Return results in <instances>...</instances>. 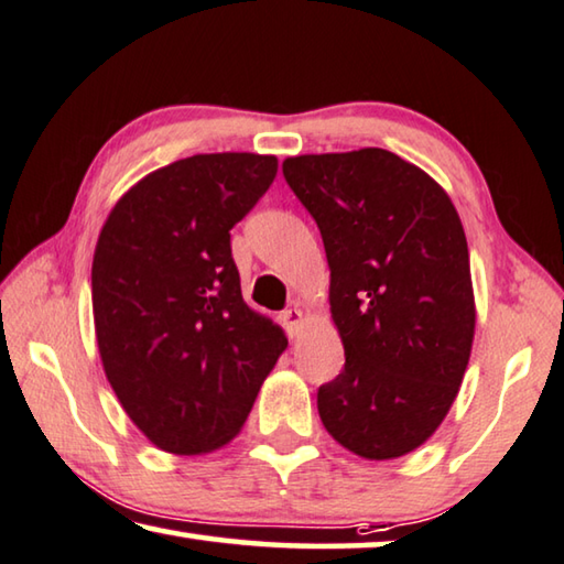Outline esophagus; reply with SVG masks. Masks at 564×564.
Instances as JSON below:
<instances>
[{
	"label": "esophagus",
	"instance_id": "obj_1",
	"mask_svg": "<svg viewBox=\"0 0 564 564\" xmlns=\"http://www.w3.org/2000/svg\"><path fill=\"white\" fill-rule=\"evenodd\" d=\"M280 319L284 324V332L290 334V339H300L302 337V332H304V314H302V310H297V307L284 310L280 314Z\"/></svg>",
	"mask_w": 564,
	"mask_h": 564
}]
</instances>
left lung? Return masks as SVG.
<instances>
[{
    "label": "left lung",
    "instance_id": "obj_1",
    "mask_svg": "<svg viewBox=\"0 0 564 564\" xmlns=\"http://www.w3.org/2000/svg\"><path fill=\"white\" fill-rule=\"evenodd\" d=\"M284 181L317 223L344 369L317 393L324 429L367 460L423 446L466 373L476 300L448 193L383 148L297 155Z\"/></svg>",
    "mask_w": 564,
    "mask_h": 564
}]
</instances>
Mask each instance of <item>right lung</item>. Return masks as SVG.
<instances>
[{
	"label": "right lung",
	"mask_w": 564,
	"mask_h": 564,
	"mask_svg": "<svg viewBox=\"0 0 564 564\" xmlns=\"http://www.w3.org/2000/svg\"><path fill=\"white\" fill-rule=\"evenodd\" d=\"M276 158L200 153L148 173L108 213L91 267L106 379L143 436L175 456L223 448L288 349L242 300L230 230Z\"/></svg>",
	"instance_id": "right-lung-1"
}]
</instances>
